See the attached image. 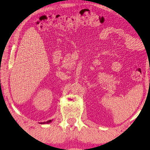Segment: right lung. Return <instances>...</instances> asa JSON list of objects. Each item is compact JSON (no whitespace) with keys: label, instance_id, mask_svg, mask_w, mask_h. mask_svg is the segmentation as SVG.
Returning a JSON list of instances; mask_svg holds the SVG:
<instances>
[{"label":"right lung","instance_id":"right-lung-1","mask_svg":"<svg viewBox=\"0 0 150 150\" xmlns=\"http://www.w3.org/2000/svg\"><path fill=\"white\" fill-rule=\"evenodd\" d=\"M52 121V120H48V121H47V122H41V124H49V123H50V122Z\"/></svg>","mask_w":150,"mask_h":150}]
</instances>
